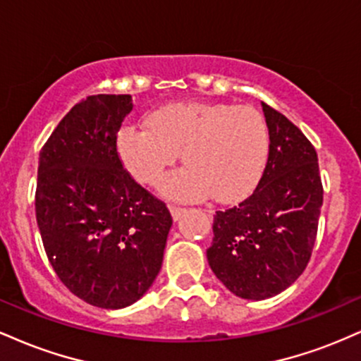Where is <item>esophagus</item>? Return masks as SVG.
<instances>
[{
    "label": "esophagus",
    "instance_id": "1",
    "mask_svg": "<svg viewBox=\"0 0 361 361\" xmlns=\"http://www.w3.org/2000/svg\"><path fill=\"white\" fill-rule=\"evenodd\" d=\"M169 212H171V217L173 221H178V219L181 217L186 212V209H181V207H176V205H171L169 207Z\"/></svg>",
    "mask_w": 361,
    "mask_h": 361
}]
</instances>
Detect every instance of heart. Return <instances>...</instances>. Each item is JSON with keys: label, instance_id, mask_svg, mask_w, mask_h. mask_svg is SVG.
I'll list each match as a JSON object with an SVG mask.
<instances>
[{"label": "heart", "instance_id": "b5f03b06", "mask_svg": "<svg viewBox=\"0 0 361 361\" xmlns=\"http://www.w3.org/2000/svg\"><path fill=\"white\" fill-rule=\"evenodd\" d=\"M146 126L117 135L123 166L140 183L156 186L181 159L186 168L161 185L164 197L235 202L258 185L268 159V128L259 111L226 103L175 102L146 115Z\"/></svg>", "mask_w": 361, "mask_h": 361}]
</instances>
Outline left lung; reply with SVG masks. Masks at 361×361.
<instances>
[{
    "label": "left lung",
    "instance_id": "left-lung-1",
    "mask_svg": "<svg viewBox=\"0 0 361 361\" xmlns=\"http://www.w3.org/2000/svg\"><path fill=\"white\" fill-rule=\"evenodd\" d=\"M263 106L270 151L258 186L246 200L214 215L207 259L234 295H279L307 267L317 235L322 183L317 152L280 111Z\"/></svg>",
    "mask_w": 361,
    "mask_h": 361
}]
</instances>
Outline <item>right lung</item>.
Segmentation results:
<instances>
[{
	"mask_svg": "<svg viewBox=\"0 0 361 361\" xmlns=\"http://www.w3.org/2000/svg\"><path fill=\"white\" fill-rule=\"evenodd\" d=\"M130 94H94L68 111L39 157L35 215L54 271L94 307L123 309L163 264L171 214L122 166L117 134Z\"/></svg>",
	"mask_w": 361,
	"mask_h": 361,
	"instance_id": "1",
	"label": "right lung"
}]
</instances>
